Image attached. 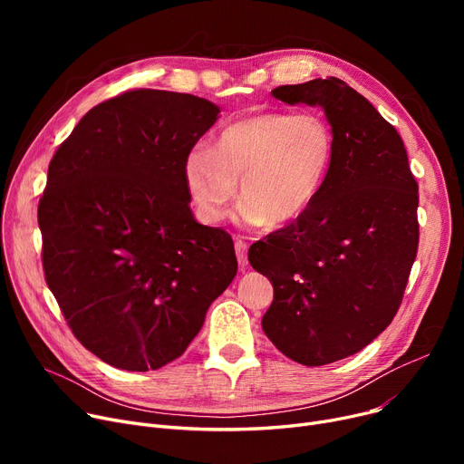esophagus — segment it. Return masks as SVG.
<instances>
[{
  "instance_id": "esophagus-1",
  "label": "esophagus",
  "mask_w": 464,
  "mask_h": 464,
  "mask_svg": "<svg viewBox=\"0 0 464 464\" xmlns=\"http://www.w3.org/2000/svg\"><path fill=\"white\" fill-rule=\"evenodd\" d=\"M246 250H248V245L245 240H240V238H237L235 240V252H237V259H238V265H240V269L245 271L246 266H248V256H246Z\"/></svg>"
}]
</instances>
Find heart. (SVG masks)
I'll use <instances>...</instances> for the list:
<instances>
[{
  "mask_svg": "<svg viewBox=\"0 0 464 464\" xmlns=\"http://www.w3.org/2000/svg\"><path fill=\"white\" fill-rule=\"evenodd\" d=\"M333 160V131L315 112H265L219 131L216 150L195 144L184 177L198 216L218 224L238 183L242 214L250 224L282 227L318 199Z\"/></svg>",
  "mask_w": 464,
  "mask_h": 464,
  "instance_id": "heart-1",
  "label": "heart"
}]
</instances>
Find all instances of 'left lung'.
<instances>
[{
  "mask_svg": "<svg viewBox=\"0 0 464 464\" xmlns=\"http://www.w3.org/2000/svg\"><path fill=\"white\" fill-rule=\"evenodd\" d=\"M271 93L322 107L333 131L318 199L248 252L275 287L265 334L285 357L322 367L361 352L393 322L418 254V182L397 130L344 81Z\"/></svg>",
  "mask_w": 464,
  "mask_h": 464,
  "instance_id": "8db88e82",
  "label": "left lung"
}]
</instances>
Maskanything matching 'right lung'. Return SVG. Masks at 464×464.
<instances>
[{"instance_id":"1","label":"right lung","mask_w":464,"mask_h":464,"mask_svg":"<svg viewBox=\"0 0 464 464\" xmlns=\"http://www.w3.org/2000/svg\"><path fill=\"white\" fill-rule=\"evenodd\" d=\"M218 112L191 93L131 90L88 111L48 165L44 278L72 334L111 367L180 357L237 275L229 233L195 222L184 177Z\"/></svg>"}]
</instances>
